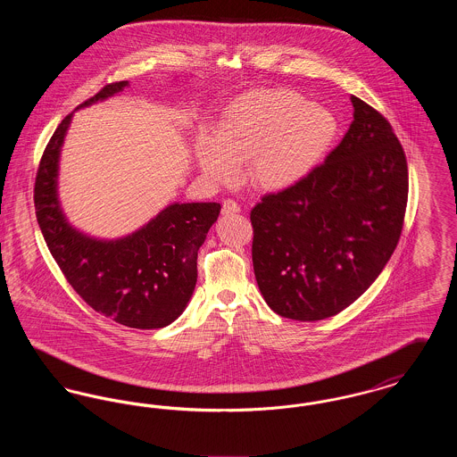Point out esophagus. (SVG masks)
Here are the masks:
<instances>
[{
	"label": "esophagus",
	"instance_id": "esophagus-1",
	"mask_svg": "<svg viewBox=\"0 0 457 457\" xmlns=\"http://www.w3.org/2000/svg\"><path fill=\"white\" fill-rule=\"evenodd\" d=\"M239 212V205L233 200V198H226L224 202H222V214H226V216H229V214H237Z\"/></svg>",
	"mask_w": 457,
	"mask_h": 457
}]
</instances>
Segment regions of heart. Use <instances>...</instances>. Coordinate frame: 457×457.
Here are the masks:
<instances>
[{
	"instance_id": "heart-1",
	"label": "heart",
	"mask_w": 457,
	"mask_h": 457,
	"mask_svg": "<svg viewBox=\"0 0 457 457\" xmlns=\"http://www.w3.org/2000/svg\"><path fill=\"white\" fill-rule=\"evenodd\" d=\"M337 135L339 121L330 109L293 90H253L220 112L216 137L198 135L196 161L216 183H231L246 162L253 187L281 192L319 168Z\"/></svg>"
}]
</instances>
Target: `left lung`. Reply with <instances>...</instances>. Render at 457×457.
I'll return each instance as SVG.
<instances>
[{
	"label": "left lung",
	"instance_id": "1",
	"mask_svg": "<svg viewBox=\"0 0 457 457\" xmlns=\"http://www.w3.org/2000/svg\"><path fill=\"white\" fill-rule=\"evenodd\" d=\"M341 144L298 185L252 209V261L267 304L315 322L356 302L391 259L408 204V162L391 123L351 96Z\"/></svg>",
	"mask_w": 457,
	"mask_h": 457
}]
</instances>
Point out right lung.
Listing matches in <instances>:
<instances>
[{
	"label": "right lung",
	"instance_id": "right-lung-1",
	"mask_svg": "<svg viewBox=\"0 0 457 457\" xmlns=\"http://www.w3.org/2000/svg\"><path fill=\"white\" fill-rule=\"evenodd\" d=\"M129 82H112L79 108L103 101ZM71 112L44 149L34 185L36 218L53 259L77 295L97 313L133 328L176 320L196 283V252L218 220V202L173 204L127 238L92 239L73 229L60 209L58 159Z\"/></svg>",
	"mask_w": 457,
	"mask_h": 457
}]
</instances>
